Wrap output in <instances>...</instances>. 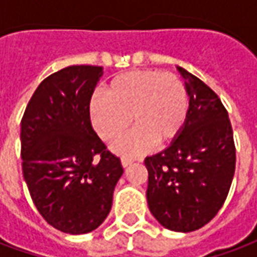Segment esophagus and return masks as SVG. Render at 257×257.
<instances>
[{
  "label": "esophagus",
  "instance_id": "obj_1",
  "mask_svg": "<svg viewBox=\"0 0 257 257\" xmlns=\"http://www.w3.org/2000/svg\"><path fill=\"white\" fill-rule=\"evenodd\" d=\"M135 161H136L135 158H129V157H122V158H121V164H122L123 168L129 167V165H131V164H134Z\"/></svg>",
  "mask_w": 257,
  "mask_h": 257
}]
</instances>
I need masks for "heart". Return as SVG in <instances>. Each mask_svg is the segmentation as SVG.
<instances>
[{"mask_svg":"<svg viewBox=\"0 0 257 257\" xmlns=\"http://www.w3.org/2000/svg\"><path fill=\"white\" fill-rule=\"evenodd\" d=\"M189 111V95L176 74L158 70H134L119 74L107 85L106 95L92 96L89 117L104 142H114L128 131L132 117L135 129L118 140L114 150L138 154L154 142H172L183 128Z\"/></svg>","mask_w":257,"mask_h":257,"instance_id":"heart-1","label":"heart"}]
</instances>
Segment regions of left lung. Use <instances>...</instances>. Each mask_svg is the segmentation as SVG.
Instances as JSON below:
<instances>
[{
    "instance_id": "8db88e82",
    "label": "left lung",
    "mask_w": 257,
    "mask_h": 257,
    "mask_svg": "<svg viewBox=\"0 0 257 257\" xmlns=\"http://www.w3.org/2000/svg\"><path fill=\"white\" fill-rule=\"evenodd\" d=\"M186 79L189 111L169 147L145 160L147 204L162 226L179 232L204 227L219 212L235 171L228 112L208 85L178 67Z\"/></svg>"
}]
</instances>
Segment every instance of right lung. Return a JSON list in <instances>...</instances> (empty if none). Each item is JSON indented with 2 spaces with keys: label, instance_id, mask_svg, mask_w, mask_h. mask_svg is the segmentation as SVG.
<instances>
[{
  "label": "right lung",
  "instance_id": "obj_1",
  "mask_svg": "<svg viewBox=\"0 0 257 257\" xmlns=\"http://www.w3.org/2000/svg\"><path fill=\"white\" fill-rule=\"evenodd\" d=\"M103 67L70 66L38 85L22 118V168L33 202L59 231L104 221L122 176L119 158L92 128L89 101Z\"/></svg>",
  "mask_w": 257,
  "mask_h": 257
}]
</instances>
